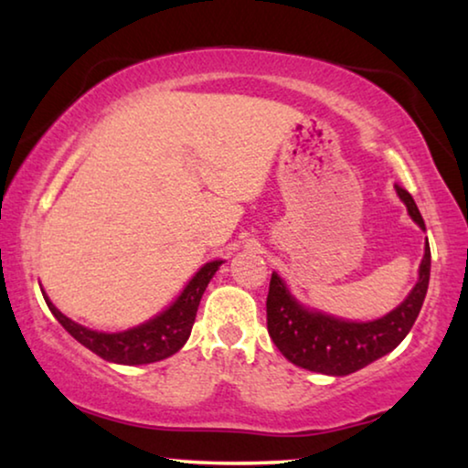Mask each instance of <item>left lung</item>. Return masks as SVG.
I'll return each mask as SVG.
<instances>
[{
  "label": "left lung",
  "mask_w": 468,
  "mask_h": 468,
  "mask_svg": "<svg viewBox=\"0 0 468 468\" xmlns=\"http://www.w3.org/2000/svg\"><path fill=\"white\" fill-rule=\"evenodd\" d=\"M397 194L408 205L411 219L424 229L422 215L408 189L397 186ZM429 279L431 249L426 242L424 260L420 263V279L408 300L378 321L350 323L300 306L279 274H272L266 300L268 334L276 348L297 367L327 376H348L374 363L376 358L388 355L403 342L422 308Z\"/></svg>",
  "instance_id": "left-lung-1"
}]
</instances>
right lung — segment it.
<instances>
[{
  "instance_id": "right-lung-1",
  "label": "right lung",
  "mask_w": 468,
  "mask_h": 468,
  "mask_svg": "<svg viewBox=\"0 0 468 468\" xmlns=\"http://www.w3.org/2000/svg\"><path fill=\"white\" fill-rule=\"evenodd\" d=\"M221 261H211L207 266H202L192 281L187 282L184 293L177 297V302L165 313L158 314L152 321H147L139 327H133L122 334H101V331L86 329L82 324L73 323L71 318H67L57 306L46 297L50 313L57 316V321L76 337V340L92 350L94 355L112 363L122 365H145L155 363L162 358L171 356L187 342L189 334H192L194 318L198 313V303L202 300L208 281L213 279V274L218 272Z\"/></svg>"
}]
</instances>
